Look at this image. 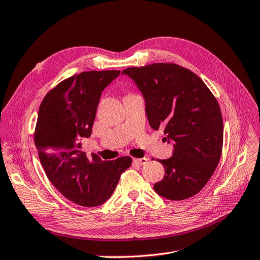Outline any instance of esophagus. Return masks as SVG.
Instances as JSON below:
<instances>
[{"label": "esophagus", "instance_id": "1", "mask_svg": "<svg viewBox=\"0 0 260 260\" xmlns=\"http://www.w3.org/2000/svg\"><path fill=\"white\" fill-rule=\"evenodd\" d=\"M147 160H148V158H146V157H143V158H135L134 159V162L135 164H137V165H145L147 162Z\"/></svg>", "mask_w": 260, "mask_h": 260}]
</instances>
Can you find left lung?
<instances>
[{
  "mask_svg": "<svg viewBox=\"0 0 260 260\" xmlns=\"http://www.w3.org/2000/svg\"><path fill=\"white\" fill-rule=\"evenodd\" d=\"M145 101L150 127L164 131L171 158L159 159L165 175L154 189L170 201H184L207 184L218 165L224 124L215 96L191 71L173 63L128 68Z\"/></svg>",
  "mask_w": 260,
  "mask_h": 260,
  "instance_id": "8db88e82",
  "label": "left lung"
}]
</instances>
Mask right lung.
<instances>
[{
  "instance_id": "obj_1",
  "label": "right lung",
  "mask_w": 260,
  "mask_h": 260,
  "mask_svg": "<svg viewBox=\"0 0 260 260\" xmlns=\"http://www.w3.org/2000/svg\"><path fill=\"white\" fill-rule=\"evenodd\" d=\"M120 71H89L66 78L42 101L34 141L47 178L77 205L95 207L115 190L120 175L132 165L123 156L102 160L82 152V137L92 134L102 92Z\"/></svg>"
}]
</instances>
